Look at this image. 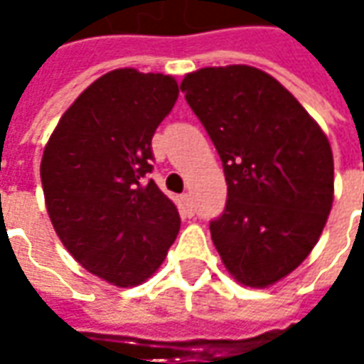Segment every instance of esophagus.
I'll return each mask as SVG.
<instances>
[{"mask_svg": "<svg viewBox=\"0 0 364 364\" xmlns=\"http://www.w3.org/2000/svg\"><path fill=\"white\" fill-rule=\"evenodd\" d=\"M181 200H183V205H185V208H187V213L189 214L195 213V205H193V197H191V193L181 195Z\"/></svg>", "mask_w": 364, "mask_h": 364, "instance_id": "esophagus-1", "label": "esophagus"}]
</instances>
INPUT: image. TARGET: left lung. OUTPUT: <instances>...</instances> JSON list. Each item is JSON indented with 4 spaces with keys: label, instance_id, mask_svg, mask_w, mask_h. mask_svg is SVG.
I'll return each mask as SVG.
<instances>
[{
    "label": "left lung",
    "instance_id": "1",
    "mask_svg": "<svg viewBox=\"0 0 364 364\" xmlns=\"http://www.w3.org/2000/svg\"><path fill=\"white\" fill-rule=\"evenodd\" d=\"M181 91L228 185L210 236L237 281L265 289L308 257L333 203L328 136L294 95L252 66L203 68Z\"/></svg>",
    "mask_w": 364,
    "mask_h": 364
}]
</instances>
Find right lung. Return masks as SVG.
<instances>
[{
    "mask_svg": "<svg viewBox=\"0 0 364 364\" xmlns=\"http://www.w3.org/2000/svg\"><path fill=\"white\" fill-rule=\"evenodd\" d=\"M171 75H101L68 109L41 164L52 226L77 263L117 287L158 271L179 234L177 206L151 173V136L173 109Z\"/></svg>",
    "mask_w": 364,
    "mask_h": 364,
    "instance_id": "obj_1",
    "label": "right lung"
}]
</instances>
